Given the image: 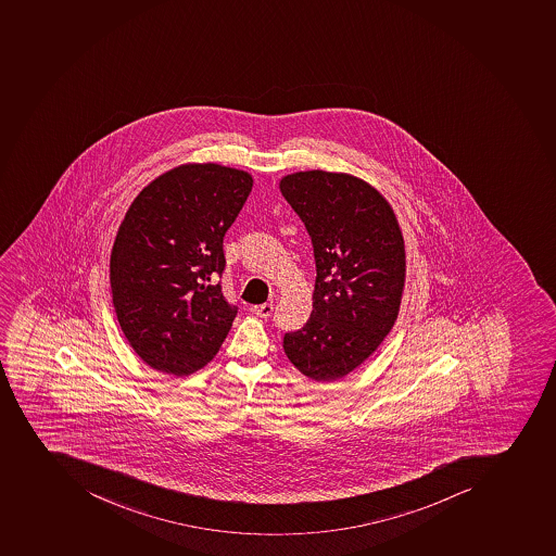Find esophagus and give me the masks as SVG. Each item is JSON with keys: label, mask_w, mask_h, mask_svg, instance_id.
<instances>
[{"label": "esophagus", "mask_w": 556, "mask_h": 556, "mask_svg": "<svg viewBox=\"0 0 556 556\" xmlns=\"http://www.w3.org/2000/svg\"><path fill=\"white\" fill-rule=\"evenodd\" d=\"M271 313H274V305L271 303H263V305H257L254 307V314L260 317H270Z\"/></svg>", "instance_id": "esophagus-1"}]
</instances>
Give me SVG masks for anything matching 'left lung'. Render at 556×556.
Wrapping results in <instances>:
<instances>
[{"mask_svg":"<svg viewBox=\"0 0 556 556\" xmlns=\"http://www.w3.org/2000/svg\"><path fill=\"white\" fill-rule=\"evenodd\" d=\"M280 193L313 239V313L286 333V356L317 382L342 379L381 345L399 317L404 235L374 186L342 172L285 175Z\"/></svg>","mask_w":556,"mask_h":556,"instance_id":"1","label":"left lung"}]
</instances>
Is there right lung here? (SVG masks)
<instances>
[{
    "instance_id": "add662e5",
    "label": "right lung",
    "mask_w": 556,
    "mask_h": 556,
    "mask_svg": "<svg viewBox=\"0 0 556 556\" xmlns=\"http://www.w3.org/2000/svg\"><path fill=\"white\" fill-rule=\"evenodd\" d=\"M253 189V175L186 163L148 184L129 205L111 254L121 330L149 367L189 376L225 342L237 307L220 285L223 237Z\"/></svg>"
}]
</instances>
